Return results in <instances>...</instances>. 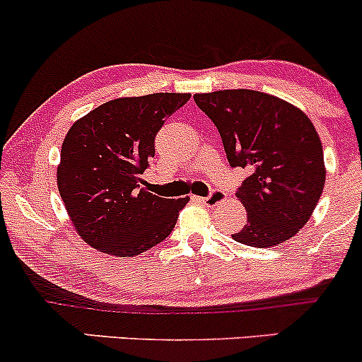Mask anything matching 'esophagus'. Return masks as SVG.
Segmentation results:
<instances>
[{
  "label": "esophagus",
  "mask_w": 362,
  "mask_h": 362,
  "mask_svg": "<svg viewBox=\"0 0 362 362\" xmlns=\"http://www.w3.org/2000/svg\"><path fill=\"white\" fill-rule=\"evenodd\" d=\"M225 199H226V194L221 192V190H213L208 197H197V201H199L201 204L208 206V208H213V206L220 204V202H223Z\"/></svg>",
  "instance_id": "obj_1"
}]
</instances>
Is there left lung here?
I'll return each mask as SVG.
<instances>
[{"instance_id": "8db88e82", "label": "left lung", "mask_w": 362, "mask_h": 362, "mask_svg": "<svg viewBox=\"0 0 362 362\" xmlns=\"http://www.w3.org/2000/svg\"><path fill=\"white\" fill-rule=\"evenodd\" d=\"M194 101L220 132L226 160L251 175L235 196L247 223L233 240L273 247L308 223L325 187L323 146L297 106L251 89L196 94Z\"/></svg>"}]
</instances>
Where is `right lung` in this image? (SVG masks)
I'll return each mask as SVG.
<instances>
[{"label": "right lung", "instance_id": "1", "mask_svg": "<svg viewBox=\"0 0 362 362\" xmlns=\"http://www.w3.org/2000/svg\"><path fill=\"white\" fill-rule=\"evenodd\" d=\"M189 99L187 93L117 98L70 127L57 184L71 225L90 247L132 257L170 235L189 196H154L141 187V175L154 156L158 130Z\"/></svg>", "mask_w": 362, "mask_h": 362}]
</instances>
